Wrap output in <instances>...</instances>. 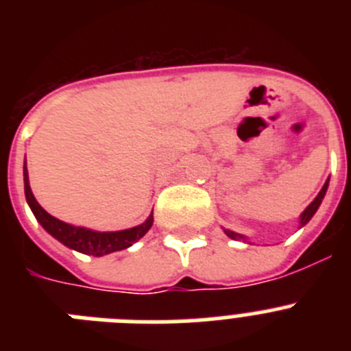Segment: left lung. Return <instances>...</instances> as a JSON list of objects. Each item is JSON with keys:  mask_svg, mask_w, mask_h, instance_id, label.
<instances>
[{"mask_svg": "<svg viewBox=\"0 0 351 351\" xmlns=\"http://www.w3.org/2000/svg\"><path fill=\"white\" fill-rule=\"evenodd\" d=\"M328 181H330V179H327V181H325V184H324V188H322V190H320V193L316 195L315 200H313V202L309 204V206L306 207V209H304V213L300 214V226L306 225V223H308L309 219H311L313 216H315L316 210H318V207H320V204H322V200H324L325 193H327ZM223 232H225V234L228 235V237H230V239H234V241H244V243H246V241H247L246 235H243V234H235V232L226 230V228H223ZM247 243H250V241H247ZM250 244H251V243H250Z\"/></svg>", "mask_w": 351, "mask_h": 351, "instance_id": "left-lung-1", "label": "left lung"}]
</instances>
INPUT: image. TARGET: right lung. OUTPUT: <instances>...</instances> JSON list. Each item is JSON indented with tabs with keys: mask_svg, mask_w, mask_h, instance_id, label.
I'll return each instance as SVG.
<instances>
[{
	"mask_svg": "<svg viewBox=\"0 0 351 351\" xmlns=\"http://www.w3.org/2000/svg\"><path fill=\"white\" fill-rule=\"evenodd\" d=\"M24 193H26V200L29 209L33 210L35 218L38 219L40 225L49 232L54 239H58L61 244H64L70 250H75L84 255L93 256H104L114 251L126 250L132 246L133 243H137L138 239L144 237L147 230L153 226V213L149 214V218L145 219L142 225L133 226V228H126V230L117 232H96L91 228H84V226L70 225L61 219L54 218L47 210L43 209L38 202H36L35 195L31 191L29 178H27V167L24 161Z\"/></svg>",
	"mask_w": 351,
	"mask_h": 351,
	"instance_id": "right-lung-1",
	"label": "right lung"
}]
</instances>
